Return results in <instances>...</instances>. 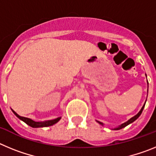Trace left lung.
Segmentation results:
<instances>
[{"instance_id":"8db88e82","label":"left lung","mask_w":156,"mask_h":156,"mask_svg":"<svg viewBox=\"0 0 156 156\" xmlns=\"http://www.w3.org/2000/svg\"><path fill=\"white\" fill-rule=\"evenodd\" d=\"M147 82H148V80H147ZM145 102H146V101H145ZM144 105H145V103H144V105H143V107H142V108H141V109L140 110V112H139L137 114V115H134V116H133V117H132L131 119H129V120L126 121V122H124V123H122V124H121L120 126H118V127L114 128V129H115V130H117V129H122V128H123V127H125V126H127V125H129V124H130V123H132V122H134V121L136 120V119H137V118H138V117L140 115V114H141V112H142L143 109H144ZM97 122H98V123H100L101 125H103L102 122H99V121H97Z\"/></svg>"}]
</instances>
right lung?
Masks as SVG:
<instances>
[{
    "mask_svg": "<svg viewBox=\"0 0 156 156\" xmlns=\"http://www.w3.org/2000/svg\"><path fill=\"white\" fill-rule=\"evenodd\" d=\"M12 112H13L14 114H15V115H16L19 119H21V120H23V122H26L27 125H29V126H30L31 127H34V128L44 127V126H52V125L55 124L56 122H58V121L60 120V119H61V117H58V118H56V119H51V120H46V121H43V122H35V121H34L33 119H29V118H27V117L20 116V115H18L16 112L13 111V110H12Z\"/></svg>",
    "mask_w": 156,
    "mask_h": 156,
    "instance_id": "add662e5",
    "label": "right lung"
}]
</instances>
